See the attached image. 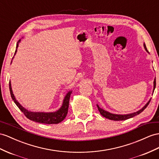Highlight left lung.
Wrapping results in <instances>:
<instances>
[{
	"mask_svg": "<svg viewBox=\"0 0 159 159\" xmlns=\"http://www.w3.org/2000/svg\"><path fill=\"white\" fill-rule=\"evenodd\" d=\"M144 47L145 50L149 54V52H148L147 49H146V45H145L144 43ZM153 84H154V87H153V91H152V93H154V89H155V87H156V77H155V79H154V80ZM150 100H151V99H150L149 101H148L147 103H146V104L144 105V106L142 107V109H140V110H138V111H137L136 112H134V113H128V114H115V113H110V112H109L107 111L104 110L103 109L101 108L99 106L98 104H97V108H98V110L99 111L101 116H103V117H105V118H107V119L111 120H114V121H121V120H125L129 119V118H131V117H134L135 116H137L138 114H140V113L141 112L143 111L144 109L146 108V107L148 106Z\"/></svg>",
	"mask_w": 159,
	"mask_h": 159,
	"instance_id": "1",
	"label": "left lung"
}]
</instances>
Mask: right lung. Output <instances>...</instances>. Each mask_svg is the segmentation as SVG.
Returning a JSON list of instances; mask_svg holds the SVG:
<instances>
[{"instance_id": "add662e5", "label": "right lung", "mask_w": 159, "mask_h": 159, "mask_svg": "<svg viewBox=\"0 0 159 159\" xmlns=\"http://www.w3.org/2000/svg\"><path fill=\"white\" fill-rule=\"evenodd\" d=\"M20 42H21V39H19L17 43V47H16V50H15L14 56L16 54V53H17V48L19 46V43H20ZM13 58H14V56L13 57ZM11 63H12V61H11ZM9 89H10V93H11V96L12 97V99L13 100L15 103L17 105V106L19 108L20 110H21L24 114H25V116L27 117V118L31 121H34L35 122H38V123H42V124H59L61 121H63L67 115L68 106H69V100H70V95L72 91H68V93H66V95H65L64 98L63 99L62 106H61L59 108V109H58L57 111L54 112H42V111L36 112V111H31L27 110V109L23 107L22 105L19 103V101L16 99L15 97L13 94V90H12L11 81L9 82Z\"/></svg>"}]
</instances>
